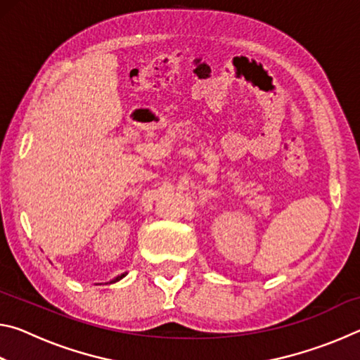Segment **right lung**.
I'll list each match as a JSON object with an SVG mask.
<instances>
[{
  "mask_svg": "<svg viewBox=\"0 0 360 360\" xmlns=\"http://www.w3.org/2000/svg\"><path fill=\"white\" fill-rule=\"evenodd\" d=\"M125 275H127V273H124V275H120V276H117V278H114V279H112V281H111V283H117V281H119V279H122V278H124V276H125Z\"/></svg>",
  "mask_w": 360,
  "mask_h": 360,
  "instance_id": "obj_1",
  "label": "right lung"
}]
</instances>
